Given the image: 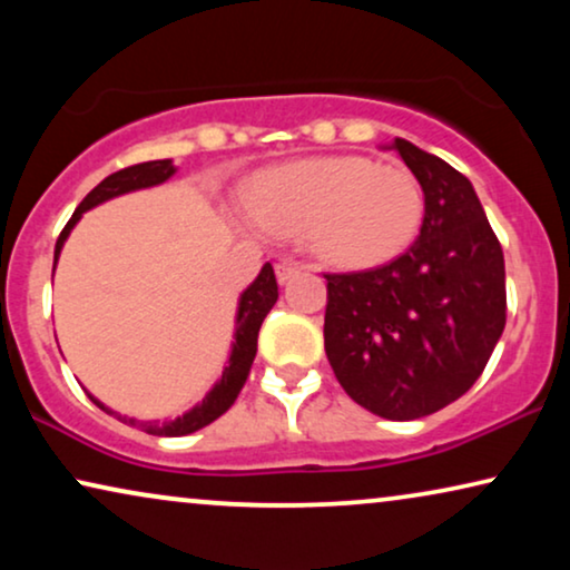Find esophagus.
Here are the masks:
<instances>
[{"mask_svg":"<svg viewBox=\"0 0 570 570\" xmlns=\"http://www.w3.org/2000/svg\"><path fill=\"white\" fill-rule=\"evenodd\" d=\"M275 272H277V279H279V283H287V279L298 275V272H301V264H298V262H293V259H285V262H279V264H277Z\"/></svg>","mask_w":570,"mask_h":570,"instance_id":"34e87169","label":"esophagus"}]
</instances>
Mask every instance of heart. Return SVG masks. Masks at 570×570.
<instances>
[{"label": "heart", "instance_id": "obj_1", "mask_svg": "<svg viewBox=\"0 0 570 570\" xmlns=\"http://www.w3.org/2000/svg\"><path fill=\"white\" fill-rule=\"evenodd\" d=\"M246 209L264 230L306 238L308 252L324 264L368 269L412 246L423 228L425 194L404 166L324 155L256 174Z\"/></svg>", "mask_w": 570, "mask_h": 570}]
</instances>
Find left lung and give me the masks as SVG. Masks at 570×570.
Returning <instances> with one entry per match:
<instances>
[{"instance_id":"1","label":"left lung","mask_w":570,"mask_h":570,"mask_svg":"<svg viewBox=\"0 0 570 570\" xmlns=\"http://www.w3.org/2000/svg\"><path fill=\"white\" fill-rule=\"evenodd\" d=\"M392 150L423 186V228L389 264L326 272L324 350L350 400L415 420L485 371L505 326V264L470 178L407 139Z\"/></svg>"}]
</instances>
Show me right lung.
<instances>
[{
	"instance_id": "right-lung-1",
	"label": "right lung",
	"mask_w": 570,
	"mask_h": 570,
	"mask_svg": "<svg viewBox=\"0 0 570 570\" xmlns=\"http://www.w3.org/2000/svg\"><path fill=\"white\" fill-rule=\"evenodd\" d=\"M174 170L176 168H174V163H170V160H150V163H137V166L121 168L108 178H104V181H100L96 189H92L88 197L80 202V207H77L75 215L69 217L65 230L59 233L57 248H53V267H57L59 252H61V246H65L69 230L75 228V223L80 220L85 209L96 207V205H100V202H106L111 197H119V194L145 189V186L163 184L166 178L174 176ZM277 295L279 293H277L275 269H272V264H264L259 277H256L254 283L246 287V293L240 295L238 318H236V342H233V353H230L228 368L223 371V379L217 381L213 392H209L205 400H202V404H197V407L186 412L184 417L166 420V423H142V420L116 415V412L104 407V404H100L98 400H92V396H90V400L96 402L100 410L108 412V415L119 417L121 423H129L131 428H139V431H145L150 435H186V433H194V431H199V428L209 425L213 420L220 417L223 412H228L230 404L236 402V396L240 394V389H244L246 379H248V371H252V363L256 357V337H259L264 316L269 314L272 306H275Z\"/></svg>"
}]
</instances>
